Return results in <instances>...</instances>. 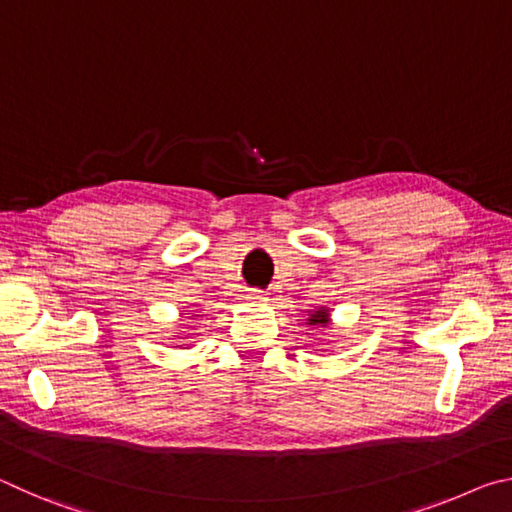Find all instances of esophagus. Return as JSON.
I'll use <instances>...</instances> for the list:
<instances>
[{
	"label": "esophagus",
	"mask_w": 512,
	"mask_h": 512,
	"mask_svg": "<svg viewBox=\"0 0 512 512\" xmlns=\"http://www.w3.org/2000/svg\"><path fill=\"white\" fill-rule=\"evenodd\" d=\"M266 293L264 291H259V289H253L248 293V302L250 305H255V307H259V305H266Z\"/></svg>",
	"instance_id": "esophagus-1"
}]
</instances>
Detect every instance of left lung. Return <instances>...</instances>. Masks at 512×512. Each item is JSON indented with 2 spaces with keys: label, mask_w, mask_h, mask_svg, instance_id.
I'll list each match as a JSON object with an SVG mask.
<instances>
[{
  "label": "left lung",
  "mask_w": 512,
  "mask_h": 512,
  "mask_svg": "<svg viewBox=\"0 0 512 512\" xmlns=\"http://www.w3.org/2000/svg\"><path fill=\"white\" fill-rule=\"evenodd\" d=\"M309 325H327V311L320 309L309 316Z\"/></svg>",
  "instance_id": "obj_1"
}]
</instances>
